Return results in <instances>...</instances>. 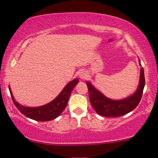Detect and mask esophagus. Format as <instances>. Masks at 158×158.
Listing matches in <instances>:
<instances>
[{
  "label": "esophagus",
  "instance_id": "1",
  "mask_svg": "<svg viewBox=\"0 0 158 158\" xmlns=\"http://www.w3.org/2000/svg\"><path fill=\"white\" fill-rule=\"evenodd\" d=\"M87 77H88V74L86 71H81L79 74V77L81 79H87Z\"/></svg>",
  "mask_w": 158,
  "mask_h": 158
}]
</instances>
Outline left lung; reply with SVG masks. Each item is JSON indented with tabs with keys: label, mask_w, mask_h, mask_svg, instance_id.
<instances>
[{
	"label": "left lung",
	"mask_w": 158,
	"mask_h": 158,
	"mask_svg": "<svg viewBox=\"0 0 158 158\" xmlns=\"http://www.w3.org/2000/svg\"><path fill=\"white\" fill-rule=\"evenodd\" d=\"M140 66L141 61L139 59ZM145 80L143 68L140 69L139 84L135 92L126 98L122 100H113L103 95L100 90L94 87L90 81H87L89 97L93 108L97 114L106 117H117L126 115L137 107L142 96Z\"/></svg>",
	"instance_id": "8db88e82"
}]
</instances>
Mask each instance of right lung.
<instances>
[{"label":"right lung","instance_id":"right-lung-1","mask_svg":"<svg viewBox=\"0 0 158 158\" xmlns=\"http://www.w3.org/2000/svg\"><path fill=\"white\" fill-rule=\"evenodd\" d=\"M78 82L79 80L77 78L70 81L52 101L45 104V105L37 107L25 106L19 104L14 99L10 85L9 90L14 105L21 113H23L24 115L31 119L35 120V121L45 122L55 119L64 111L68 104L70 95H71L74 87Z\"/></svg>","mask_w":158,"mask_h":158}]
</instances>
